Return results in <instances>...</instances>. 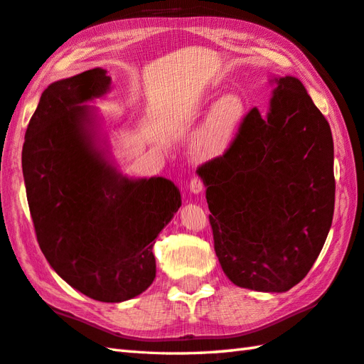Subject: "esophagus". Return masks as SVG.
<instances>
[{"mask_svg":"<svg viewBox=\"0 0 364 364\" xmlns=\"http://www.w3.org/2000/svg\"><path fill=\"white\" fill-rule=\"evenodd\" d=\"M188 190H190V193H193V195H199V193L204 190L203 181L199 179V177H191V181L188 183Z\"/></svg>","mask_w":364,"mask_h":364,"instance_id":"34e87169","label":"esophagus"}]
</instances>
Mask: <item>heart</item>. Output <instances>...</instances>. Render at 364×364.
<instances>
[{"label":"heart","instance_id":"b5f03b06","mask_svg":"<svg viewBox=\"0 0 364 364\" xmlns=\"http://www.w3.org/2000/svg\"><path fill=\"white\" fill-rule=\"evenodd\" d=\"M245 116L247 105L240 95L228 94L215 102L193 144L198 157L209 160L223 155L234 143Z\"/></svg>","mask_w":364,"mask_h":364}]
</instances>
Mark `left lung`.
I'll list each match as a JSON object with an SVG mask.
<instances>
[{
    "instance_id": "left-lung-1",
    "label": "left lung",
    "mask_w": 364,
    "mask_h": 364,
    "mask_svg": "<svg viewBox=\"0 0 364 364\" xmlns=\"http://www.w3.org/2000/svg\"><path fill=\"white\" fill-rule=\"evenodd\" d=\"M223 157L199 168L215 253L235 286L286 292L321 255L335 210L333 136L301 81L273 77Z\"/></svg>"
}]
</instances>
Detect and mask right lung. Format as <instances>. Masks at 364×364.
Here are the masks:
<instances>
[{
	"label": "right lung",
	"mask_w": 364,
	"mask_h": 364,
	"mask_svg": "<svg viewBox=\"0 0 364 364\" xmlns=\"http://www.w3.org/2000/svg\"><path fill=\"white\" fill-rule=\"evenodd\" d=\"M111 89L95 68L51 83L28 124L21 168L43 256L89 299L119 303L155 278L154 243L182 204L165 177L132 179L109 159L97 109Z\"/></svg>",
	"instance_id": "obj_1"
}]
</instances>
